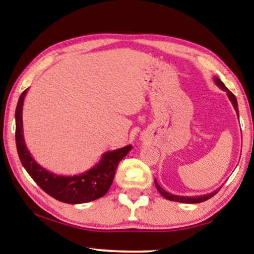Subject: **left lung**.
Wrapping results in <instances>:
<instances>
[{"mask_svg": "<svg viewBox=\"0 0 254 254\" xmlns=\"http://www.w3.org/2000/svg\"><path fill=\"white\" fill-rule=\"evenodd\" d=\"M214 81L215 84H216L218 87H220L221 89H223V91L226 92V95L227 97L230 98V101L232 103V105H233L234 110L236 112V115H238L239 118V106H238V101H236V97L234 96V94L230 92L229 89L226 88V86L223 84V81L218 78V77H214ZM154 184H156V187L158 189V191L160 192V194L165 197L166 199L168 200H174V201H178V203H186V204H197V203H201V201H205L209 199L210 197H213L215 194H217L218 190H220V188H217L216 190H214L212 192H209V194H206V195H200V196H178V195H174V194H170V192L166 191L165 189H163L160 185L158 184L157 179H154Z\"/></svg>", "mask_w": 254, "mask_h": 254, "instance_id": "1", "label": "left lung"}]
</instances>
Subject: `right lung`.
<instances>
[{
	"instance_id": "obj_1",
	"label": "right lung",
	"mask_w": 254,
	"mask_h": 254,
	"mask_svg": "<svg viewBox=\"0 0 254 254\" xmlns=\"http://www.w3.org/2000/svg\"><path fill=\"white\" fill-rule=\"evenodd\" d=\"M28 89L21 94L15 110V142L21 163L42 190L55 199L67 204H83L104 196L113 183L119 162L131 151L132 145L102 154L101 160L91 169L74 176H62L45 169L34 160L23 136L22 110Z\"/></svg>"
}]
</instances>
